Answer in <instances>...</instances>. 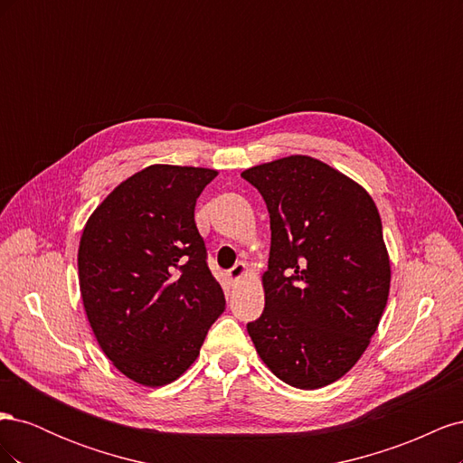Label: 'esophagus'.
Listing matches in <instances>:
<instances>
[{
	"label": "esophagus",
	"mask_w": 463,
	"mask_h": 463,
	"mask_svg": "<svg viewBox=\"0 0 463 463\" xmlns=\"http://www.w3.org/2000/svg\"><path fill=\"white\" fill-rule=\"evenodd\" d=\"M245 274H247V264L245 262H237L233 269H230V272H228L230 284H237Z\"/></svg>",
	"instance_id": "1"
}]
</instances>
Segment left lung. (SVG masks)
<instances>
[{"label": "left lung", "mask_w": 463, "mask_h": 463, "mask_svg": "<svg viewBox=\"0 0 463 463\" xmlns=\"http://www.w3.org/2000/svg\"><path fill=\"white\" fill-rule=\"evenodd\" d=\"M241 177L262 194L272 232L264 311L247 332L279 381L322 388L355 365L386 307L381 216L365 189L311 156Z\"/></svg>", "instance_id": "obj_1"}]
</instances>
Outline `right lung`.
<instances>
[{
	"label": "right lung",
	"instance_id": "obj_1",
	"mask_svg": "<svg viewBox=\"0 0 463 463\" xmlns=\"http://www.w3.org/2000/svg\"><path fill=\"white\" fill-rule=\"evenodd\" d=\"M216 174L148 165L111 191L82 232L79 286L92 332L138 384L184 374L226 309L194 223V204Z\"/></svg>",
	"mask_w": 463,
	"mask_h": 463
}]
</instances>
